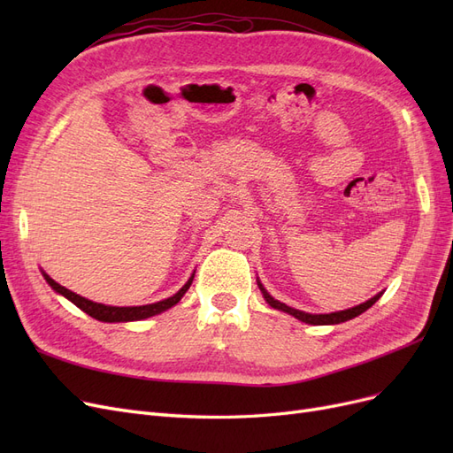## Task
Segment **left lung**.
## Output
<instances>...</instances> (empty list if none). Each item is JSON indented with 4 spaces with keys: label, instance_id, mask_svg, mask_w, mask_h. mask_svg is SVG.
<instances>
[{
    "label": "left lung",
    "instance_id": "1",
    "mask_svg": "<svg viewBox=\"0 0 453 453\" xmlns=\"http://www.w3.org/2000/svg\"><path fill=\"white\" fill-rule=\"evenodd\" d=\"M258 287H260V291H263V295H265V298H266V303H268L272 308H276V310H281V311H285V313H289V315H293V318H296L298 321L308 323V325H338V323L349 321V319H353V318H357V315H361L363 311H366V310H368L370 306H372V304L376 303V300L381 296V293H380V295H376L374 298L366 300V303H363V304H359V306H355V308H349V310H344V311L311 315V313H306V311H300V310L289 308L287 304L280 303V300H273V298L263 289V285L258 283Z\"/></svg>",
    "mask_w": 453,
    "mask_h": 453
}]
</instances>
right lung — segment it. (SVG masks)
<instances>
[{
	"instance_id": "add662e5",
	"label": "right lung",
	"mask_w": 453,
	"mask_h": 453,
	"mask_svg": "<svg viewBox=\"0 0 453 453\" xmlns=\"http://www.w3.org/2000/svg\"><path fill=\"white\" fill-rule=\"evenodd\" d=\"M47 283L52 287L54 291L64 295L67 300H72V303L83 310L85 313H88L90 318L98 319V321H105V323H120V321H140V319H147L150 318V315H157L164 310H168L172 306H175L177 303H180L181 296L187 293V289L190 287V283H193V278H190L180 291H177L173 296L166 298V300H160V303H155V304H147V306H127V308H119V306H105V304H98V303H92V300L88 298H83L75 295L73 291L65 289V287H62L60 283L54 281L50 276H47V273H43Z\"/></svg>"
}]
</instances>
